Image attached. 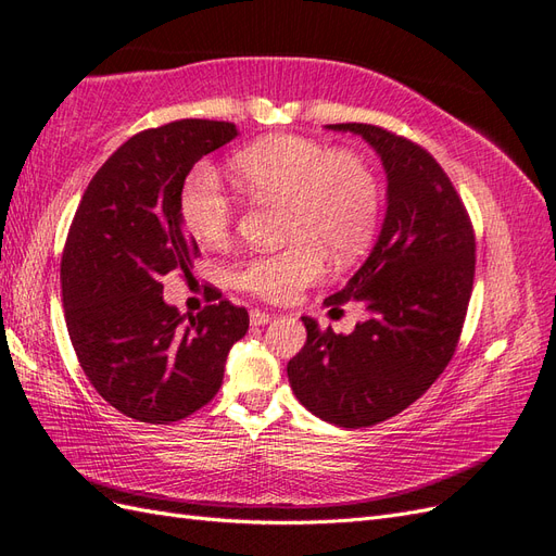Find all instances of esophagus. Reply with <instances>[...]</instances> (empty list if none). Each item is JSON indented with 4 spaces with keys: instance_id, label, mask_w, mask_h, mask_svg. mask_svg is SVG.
<instances>
[{
    "instance_id": "34e87169",
    "label": "esophagus",
    "mask_w": 556,
    "mask_h": 556,
    "mask_svg": "<svg viewBox=\"0 0 556 556\" xmlns=\"http://www.w3.org/2000/svg\"><path fill=\"white\" fill-rule=\"evenodd\" d=\"M270 314H264V311H260V308H252L250 311V323L254 325V328H260V325H266V323H270Z\"/></svg>"
}]
</instances>
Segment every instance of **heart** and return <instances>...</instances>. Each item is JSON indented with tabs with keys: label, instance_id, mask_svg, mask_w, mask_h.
Instances as JSON below:
<instances>
[{
	"label": "heart",
	"instance_id": "obj_1",
	"mask_svg": "<svg viewBox=\"0 0 556 556\" xmlns=\"http://www.w3.org/2000/svg\"><path fill=\"white\" fill-rule=\"evenodd\" d=\"M231 172L252 200L282 202V238L290 245L248 256L236 268L238 288L262 300H292L325 274L328 254L351 262L375 236L380 191L370 167L354 153L276 134L238 151ZM179 212L200 245H224L231 236L236 202L210 167L188 174Z\"/></svg>",
	"mask_w": 556,
	"mask_h": 556
}]
</instances>
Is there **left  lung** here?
Segmentation results:
<instances>
[{
	"mask_svg": "<svg viewBox=\"0 0 556 556\" xmlns=\"http://www.w3.org/2000/svg\"><path fill=\"white\" fill-rule=\"evenodd\" d=\"M356 134L382 162L387 212L368 260L323 304L361 302L354 332L306 325L288 380L308 413L358 429L405 410L448 365L473 282V231L448 176L425 148L382 127L325 125Z\"/></svg>",
	"mask_w": 556,
	"mask_h": 556,
	"instance_id": "1",
	"label": "left lung"
}]
</instances>
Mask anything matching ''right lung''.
Returning <instances> with one entry per match:
<instances>
[{
    "instance_id": "1",
    "label": "right lung",
    "mask_w": 556,
    "mask_h": 556,
    "mask_svg": "<svg viewBox=\"0 0 556 556\" xmlns=\"http://www.w3.org/2000/svg\"><path fill=\"white\" fill-rule=\"evenodd\" d=\"M238 137L231 122L179 119L122 143L79 200L61 260L65 325L85 375L122 415L179 422L214 399L250 316L231 302L198 316L160 278L198 254L179 212L195 162Z\"/></svg>"
}]
</instances>
